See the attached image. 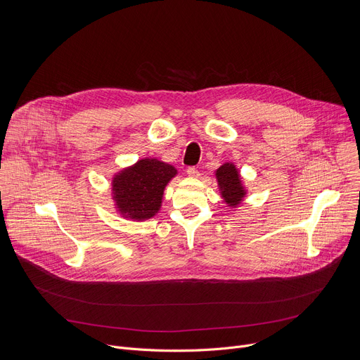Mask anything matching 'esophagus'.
<instances>
[{"instance_id": "34e87169", "label": "esophagus", "mask_w": 360, "mask_h": 360, "mask_svg": "<svg viewBox=\"0 0 360 360\" xmlns=\"http://www.w3.org/2000/svg\"><path fill=\"white\" fill-rule=\"evenodd\" d=\"M186 174H188L189 176H192V178H198V176H199V171H198L195 167H189V168L186 169Z\"/></svg>"}]
</instances>
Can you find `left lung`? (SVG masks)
Returning <instances> with one entry per match:
<instances>
[{"label": "left lung", "mask_w": 360, "mask_h": 360, "mask_svg": "<svg viewBox=\"0 0 360 360\" xmlns=\"http://www.w3.org/2000/svg\"><path fill=\"white\" fill-rule=\"evenodd\" d=\"M217 178L225 202L231 207H235L245 195L236 168L232 164H224L217 171Z\"/></svg>", "instance_id": "left-lung-1"}]
</instances>
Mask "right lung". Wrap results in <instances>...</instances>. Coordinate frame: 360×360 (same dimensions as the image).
<instances>
[{
  "label": "right lung",
  "instance_id": "right-lung-1",
  "mask_svg": "<svg viewBox=\"0 0 360 360\" xmlns=\"http://www.w3.org/2000/svg\"><path fill=\"white\" fill-rule=\"evenodd\" d=\"M176 169L158 160H142L114 178V198L122 215L148 219L161 207L164 188Z\"/></svg>",
  "mask_w": 360,
  "mask_h": 360
}]
</instances>
